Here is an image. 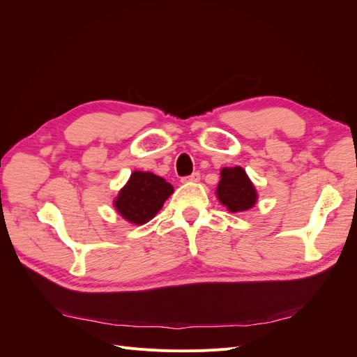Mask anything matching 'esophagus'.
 <instances>
[{
  "label": "esophagus",
  "instance_id": "obj_1",
  "mask_svg": "<svg viewBox=\"0 0 357 357\" xmlns=\"http://www.w3.org/2000/svg\"><path fill=\"white\" fill-rule=\"evenodd\" d=\"M199 180H201L199 172H193L192 176H189V177H183V178H181V181H183V183H198Z\"/></svg>",
  "mask_w": 357,
  "mask_h": 357
}]
</instances>
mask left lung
I'll return each mask as SVG.
<instances>
[{"instance_id": "left-lung-1", "label": "left lung", "mask_w": 357, "mask_h": 357, "mask_svg": "<svg viewBox=\"0 0 357 357\" xmlns=\"http://www.w3.org/2000/svg\"><path fill=\"white\" fill-rule=\"evenodd\" d=\"M215 197L231 213H244L257 202V190L241 167H225L220 169V181Z\"/></svg>"}]
</instances>
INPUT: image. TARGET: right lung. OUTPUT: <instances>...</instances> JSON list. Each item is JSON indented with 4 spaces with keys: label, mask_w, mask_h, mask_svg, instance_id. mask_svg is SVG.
<instances>
[{
    "label": "right lung",
    "mask_w": 357,
    "mask_h": 357,
    "mask_svg": "<svg viewBox=\"0 0 357 357\" xmlns=\"http://www.w3.org/2000/svg\"><path fill=\"white\" fill-rule=\"evenodd\" d=\"M172 193L174 188L165 178L149 171H134L113 205L126 222L142 226L155 218Z\"/></svg>",
    "instance_id": "add662e5"
}]
</instances>
